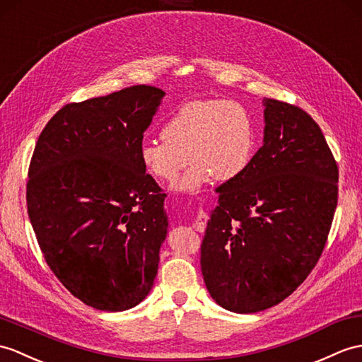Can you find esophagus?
Wrapping results in <instances>:
<instances>
[{
  "instance_id": "esophagus-1",
  "label": "esophagus",
  "mask_w": 362,
  "mask_h": 362,
  "mask_svg": "<svg viewBox=\"0 0 362 362\" xmlns=\"http://www.w3.org/2000/svg\"><path fill=\"white\" fill-rule=\"evenodd\" d=\"M206 222H208V214L200 209V211L196 216V219H194V228L199 233H204L205 228H206Z\"/></svg>"
}]
</instances>
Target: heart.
<instances>
[{
	"label": "heart",
	"mask_w": 362,
	"mask_h": 362,
	"mask_svg": "<svg viewBox=\"0 0 362 362\" xmlns=\"http://www.w3.org/2000/svg\"><path fill=\"white\" fill-rule=\"evenodd\" d=\"M163 141H145L140 162L158 182H175V191L197 192L214 177L230 182L245 173L256 148L248 109L231 100H194L180 106L162 126Z\"/></svg>",
	"instance_id": "b5f03b06"
}]
</instances>
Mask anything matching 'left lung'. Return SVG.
<instances>
[{"label": "left lung", "instance_id": "8db88e82", "mask_svg": "<svg viewBox=\"0 0 362 362\" xmlns=\"http://www.w3.org/2000/svg\"><path fill=\"white\" fill-rule=\"evenodd\" d=\"M264 145L216 191L200 267L211 298L234 313L279 304L312 273L338 205V165L304 109L265 98Z\"/></svg>", "mask_w": 362, "mask_h": 362}]
</instances>
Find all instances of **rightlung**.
<instances>
[{
	"label": "right lung",
	"mask_w": 362,
	"mask_h": 362,
	"mask_svg": "<svg viewBox=\"0 0 362 362\" xmlns=\"http://www.w3.org/2000/svg\"><path fill=\"white\" fill-rule=\"evenodd\" d=\"M165 92L137 85L63 106L29 165L28 213L47 265L102 312L136 307L153 288L166 238V194L140 162Z\"/></svg>",
	"instance_id": "add662e5"
}]
</instances>
